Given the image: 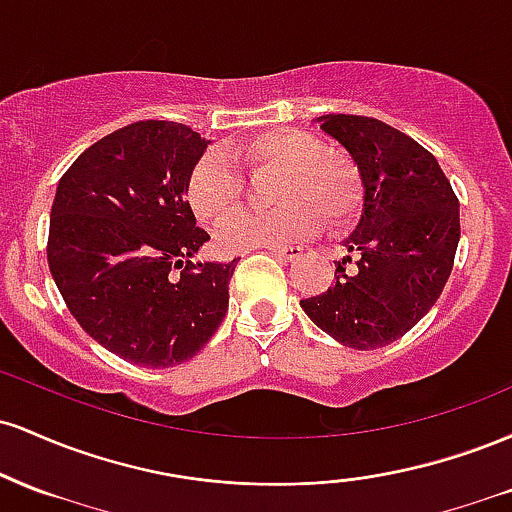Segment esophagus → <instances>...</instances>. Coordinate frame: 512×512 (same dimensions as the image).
I'll use <instances>...</instances> for the list:
<instances>
[{
  "instance_id": "esophagus-1",
  "label": "esophagus",
  "mask_w": 512,
  "mask_h": 512,
  "mask_svg": "<svg viewBox=\"0 0 512 512\" xmlns=\"http://www.w3.org/2000/svg\"><path fill=\"white\" fill-rule=\"evenodd\" d=\"M269 250H272V255L284 257V260H289V262L298 260V257L303 255L301 245H274V248H269Z\"/></svg>"
}]
</instances>
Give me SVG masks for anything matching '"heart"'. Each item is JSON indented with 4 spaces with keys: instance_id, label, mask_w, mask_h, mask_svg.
Returning <instances> with one entry per match:
<instances>
[{
    "instance_id": "b5f03b06",
    "label": "heart",
    "mask_w": 512,
    "mask_h": 512,
    "mask_svg": "<svg viewBox=\"0 0 512 512\" xmlns=\"http://www.w3.org/2000/svg\"><path fill=\"white\" fill-rule=\"evenodd\" d=\"M231 158L252 173L279 170L269 214H240L219 228V245L228 252L274 248L308 238L322 216L332 226L351 221L361 207V178L349 158L325 151L315 134L281 127L257 134L231 149ZM245 197L243 175L219 151L199 158L187 180V202L199 221L221 223L240 209Z\"/></svg>"
}]
</instances>
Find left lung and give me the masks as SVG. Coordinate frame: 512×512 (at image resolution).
<instances>
[{"mask_svg": "<svg viewBox=\"0 0 512 512\" xmlns=\"http://www.w3.org/2000/svg\"><path fill=\"white\" fill-rule=\"evenodd\" d=\"M317 122L354 158L366 195L361 221L344 240L349 255L334 262V284L301 308L339 344L380 349L404 337L443 293L460 240V199L436 156L399 129L366 115Z\"/></svg>", "mask_w": 512, "mask_h": 512, "instance_id": "obj_1", "label": "left lung"}]
</instances>
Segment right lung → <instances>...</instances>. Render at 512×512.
Returning <instances> with one entry per match:
<instances>
[{"label": "right lung", "mask_w": 512, "mask_h": 512, "mask_svg": "<svg viewBox=\"0 0 512 512\" xmlns=\"http://www.w3.org/2000/svg\"><path fill=\"white\" fill-rule=\"evenodd\" d=\"M207 139L168 120L88 146L57 185L48 264L88 337L146 368L202 351L228 310L238 260L192 262L209 240L187 202Z\"/></svg>", "instance_id": "1"}]
</instances>
